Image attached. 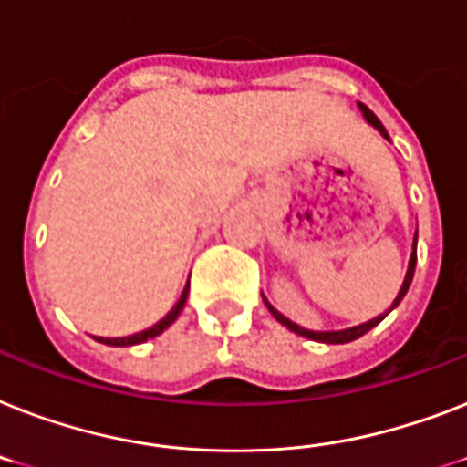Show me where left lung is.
I'll use <instances>...</instances> for the list:
<instances>
[{
    "instance_id": "8db88e82",
    "label": "left lung",
    "mask_w": 467,
    "mask_h": 467,
    "mask_svg": "<svg viewBox=\"0 0 467 467\" xmlns=\"http://www.w3.org/2000/svg\"><path fill=\"white\" fill-rule=\"evenodd\" d=\"M359 109H362V115H365L367 122H369L371 127H377L379 131H381V136H386V139H389V134H386L384 124L379 122L377 115H374V112H371V109L367 108V105H359ZM415 242H418V234H415ZM415 261H418V249L412 252L410 266H408V273H405L403 287H400V293H398V297H396V302H393V306H396L398 302H400V299L405 297V293H408V287H410L412 273H415ZM266 306H268V312H271L273 317H275V319L280 321V324L285 326V328H290V331H293V333H297V336H305V338H309V340H319V343H350V340H358L359 336H365L367 331H371V328H374V326H377L379 321L384 319V317H377V319L367 321V324L355 326V328H345V331L317 333V331H306V328H302V326H297V324H293V321H290V319H285V317H283V314H280V312H275V309H273V306L268 305V302H266Z\"/></svg>"
}]
</instances>
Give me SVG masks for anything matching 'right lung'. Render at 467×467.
I'll return each instance as SVG.
<instances>
[{"label":"right lung","mask_w":467,"mask_h":467,"mask_svg":"<svg viewBox=\"0 0 467 467\" xmlns=\"http://www.w3.org/2000/svg\"><path fill=\"white\" fill-rule=\"evenodd\" d=\"M187 295H189V285L184 287V293H182L180 302H177V305H174L172 309H170L168 317L158 321V324H155V326H150V328H146V331L134 333V336H127V338H98V340H100V343H105V345H115V348H124V345H136V343H143V340H148V338H155V336H161V333L165 331V328H168V326L172 324V321L177 319V317H180V312H182V309H184V302H187Z\"/></svg>","instance_id":"obj_1"}]
</instances>
